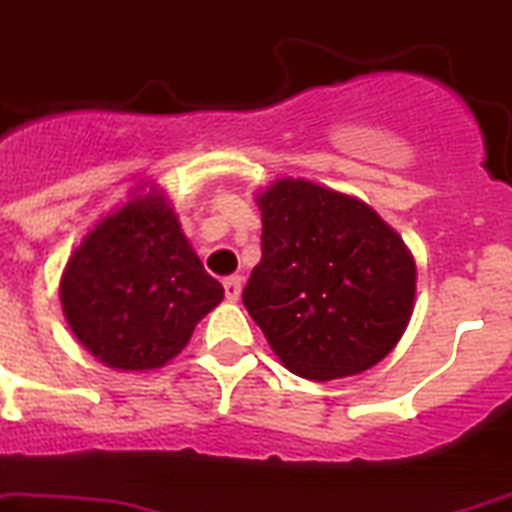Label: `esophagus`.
Listing matches in <instances>:
<instances>
[{
	"label": "esophagus",
	"mask_w": 512,
	"mask_h": 512,
	"mask_svg": "<svg viewBox=\"0 0 512 512\" xmlns=\"http://www.w3.org/2000/svg\"><path fill=\"white\" fill-rule=\"evenodd\" d=\"M223 289H226V299L236 302V299L242 297V276H228L223 281Z\"/></svg>",
	"instance_id": "obj_1"
}]
</instances>
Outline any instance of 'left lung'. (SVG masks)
<instances>
[{"label": "left lung", "mask_w": 512, "mask_h": 512, "mask_svg": "<svg viewBox=\"0 0 512 512\" xmlns=\"http://www.w3.org/2000/svg\"><path fill=\"white\" fill-rule=\"evenodd\" d=\"M263 257L244 307L281 363L310 381L384 360L413 315L415 263L371 207L302 178L257 197Z\"/></svg>", "instance_id": "1"}]
</instances>
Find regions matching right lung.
<instances>
[{"instance_id": "add662e5", "label": "right lung", "mask_w": 512, "mask_h": 512, "mask_svg": "<svg viewBox=\"0 0 512 512\" xmlns=\"http://www.w3.org/2000/svg\"><path fill=\"white\" fill-rule=\"evenodd\" d=\"M62 310L78 342L118 371H152L176 357L220 299L160 194L107 215L68 260Z\"/></svg>"}]
</instances>
